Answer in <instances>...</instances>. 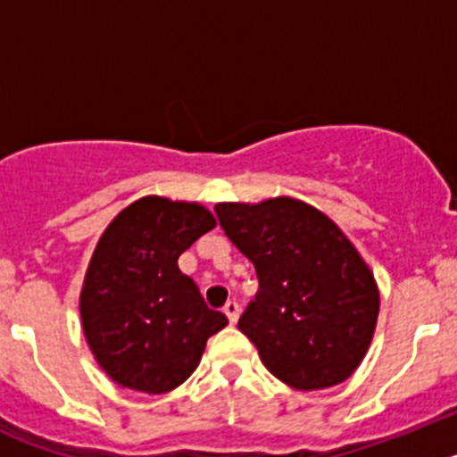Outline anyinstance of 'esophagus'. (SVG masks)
Listing matches in <instances>:
<instances>
[{
    "instance_id": "obj_1",
    "label": "esophagus",
    "mask_w": 457,
    "mask_h": 457,
    "mask_svg": "<svg viewBox=\"0 0 457 457\" xmlns=\"http://www.w3.org/2000/svg\"><path fill=\"white\" fill-rule=\"evenodd\" d=\"M224 313H226V318H228V322H231V325H236L237 318H240V304H237V302H228V304L224 306Z\"/></svg>"
}]
</instances>
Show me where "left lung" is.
Returning a JSON list of instances; mask_svg holds the SVG:
<instances>
[{
	"mask_svg": "<svg viewBox=\"0 0 457 457\" xmlns=\"http://www.w3.org/2000/svg\"><path fill=\"white\" fill-rule=\"evenodd\" d=\"M226 237L256 268L240 332L265 369L300 391L341 385L366 357L379 313L373 272L353 242L304 201L217 204Z\"/></svg>",
	"mask_w": 457,
	"mask_h": 457,
	"instance_id": "1",
	"label": "left lung"
}]
</instances>
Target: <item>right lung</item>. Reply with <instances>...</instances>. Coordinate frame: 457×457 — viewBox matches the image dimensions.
<instances>
[{
	"mask_svg": "<svg viewBox=\"0 0 457 457\" xmlns=\"http://www.w3.org/2000/svg\"><path fill=\"white\" fill-rule=\"evenodd\" d=\"M199 204L144 196L104 228L79 295L84 337L125 389L167 394L199 366L205 341L228 325L179 270V256L215 228Z\"/></svg>",
	"mask_w": 457,
	"mask_h": 457,
	"instance_id": "1",
	"label": "right lung"
}]
</instances>
